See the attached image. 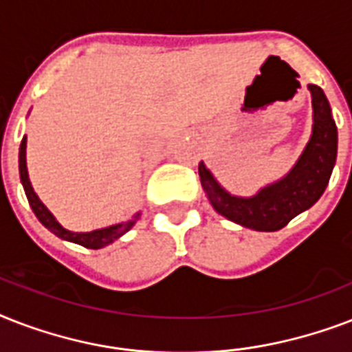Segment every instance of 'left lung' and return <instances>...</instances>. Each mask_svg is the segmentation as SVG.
I'll return each instance as SVG.
<instances>
[{"label":"left lung","instance_id":"1","mask_svg":"<svg viewBox=\"0 0 352 352\" xmlns=\"http://www.w3.org/2000/svg\"><path fill=\"white\" fill-rule=\"evenodd\" d=\"M309 89L314 109L312 137L285 179L263 188L256 197H234L217 184L203 162L199 164L201 184L217 214L252 230L276 232L322 197L336 162L338 131L322 87L309 85Z\"/></svg>","mask_w":352,"mask_h":352}]
</instances>
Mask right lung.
<instances>
[{"label":"right lung","instance_id":"right-lung-1","mask_svg":"<svg viewBox=\"0 0 352 352\" xmlns=\"http://www.w3.org/2000/svg\"><path fill=\"white\" fill-rule=\"evenodd\" d=\"M25 148H27V138L23 137L21 140V146H19V179H21V184H23L25 195L29 199V204L34 215L40 219V223L45 228L52 232L58 237H62L65 241H71V243H76V245H82L85 248H102V246L109 245L115 239H118L122 234H126L133 225H135V221L138 219V214L133 217L131 221H127V223H120V225L109 226V228H102V230H95V232H85V234H76V232H69L65 230L62 225H58V221L54 219V215L49 212V210L43 206L38 195L34 193L32 186H30L29 182V173H27V160H25Z\"/></svg>","mask_w":352,"mask_h":352}]
</instances>
